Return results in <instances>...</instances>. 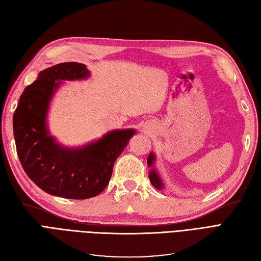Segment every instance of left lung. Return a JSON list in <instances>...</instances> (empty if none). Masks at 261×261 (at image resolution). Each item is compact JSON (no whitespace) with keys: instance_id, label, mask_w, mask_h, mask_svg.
<instances>
[{"instance_id":"left-lung-1","label":"left lung","mask_w":261,"mask_h":261,"mask_svg":"<svg viewBox=\"0 0 261 261\" xmlns=\"http://www.w3.org/2000/svg\"><path fill=\"white\" fill-rule=\"evenodd\" d=\"M153 161H154V155H153L152 152H150L149 155H148V160H147L148 167L151 168L152 165H153ZM148 175H149L150 181H151V184H152L156 189H160V191H161V189L163 188V184H162V181H161L159 175L156 174V172H155L153 169H151V171L149 172Z\"/></svg>"}]
</instances>
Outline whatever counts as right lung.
<instances>
[{"label": "right lung", "mask_w": 261, "mask_h": 261, "mask_svg": "<svg viewBox=\"0 0 261 261\" xmlns=\"http://www.w3.org/2000/svg\"><path fill=\"white\" fill-rule=\"evenodd\" d=\"M89 70L76 62L60 63L41 70L21 93L13 116L17 154L28 177L42 191L68 199H87L108 186L116 159L134 129L110 132L80 149L63 148L48 134L50 100L61 82L87 78Z\"/></svg>", "instance_id": "1"}]
</instances>
